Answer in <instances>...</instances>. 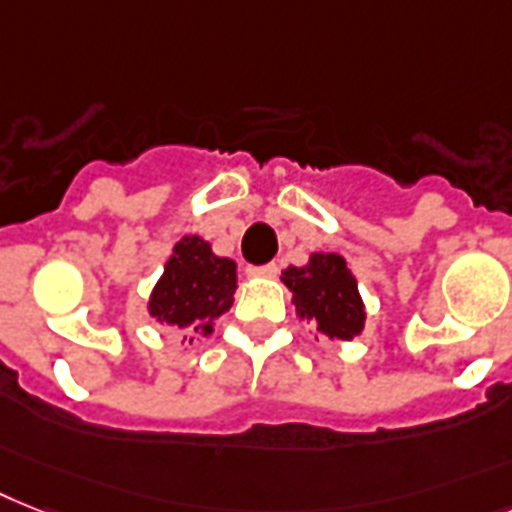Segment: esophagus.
Returning a JSON list of instances; mask_svg holds the SVG:
<instances>
[{
  "label": "esophagus",
  "instance_id": "34e87169",
  "mask_svg": "<svg viewBox=\"0 0 512 512\" xmlns=\"http://www.w3.org/2000/svg\"><path fill=\"white\" fill-rule=\"evenodd\" d=\"M247 273H249V276H255V278H276L278 276V265L276 263L255 265V268H249Z\"/></svg>",
  "mask_w": 512,
  "mask_h": 512
}]
</instances>
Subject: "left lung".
<instances>
[{
  "instance_id": "8db88e82",
  "label": "left lung",
  "mask_w": 512,
  "mask_h": 512,
  "mask_svg": "<svg viewBox=\"0 0 512 512\" xmlns=\"http://www.w3.org/2000/svg\"><path fill=\"white\" fill-rule=\"evenodd\" d=\"M284 284L292 289L299 318L318 323L328 339H352L365 321L363 299L344 257L328 252L313 255L305 268L284 270Z\"/></svg>"
}]
</instances>
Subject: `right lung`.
<instances>
[{"mask_svg": "<svg viewBox=\"0 0 512 512\" xmlns=\"http://www.w3.org/2000/svg\"><path fill=\"white\" fill-rule=\"evenodd\" d=\"M234 289V260L213 255L199 236H184L152 292L149 313L173 328H189V334H210L215 318L234 305Z\"/></svg>", "mask_w": 512, "mask_h": 512, "instance_id": "right-lung-1", "label": "right lung"}]
</instances>
